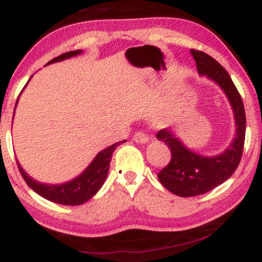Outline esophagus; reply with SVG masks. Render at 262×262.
<instances>
[{
  "label": "esophagus",
  "mask_w": 262,
  "mask_h": 262,
  "mask_svg": "<svg viewBox=\"0 0 262 262\" xmlns=\"http://www.w3.org/2000/svg\"><path fill=\"white\" fill-rule=\"evenodd\" d=\"M133 139L134 141H137V143H140V144H145L149 141L148 135L144 133V132H137V133L134 134Z\"/></svg>",
  "instance_id": "esophagus-1"
}]
</instances>
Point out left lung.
I'll return each mask as SVG.
<instances>
[{
  "mask_svg": "<svg viewBox=\"0 0 262 262\" xmlns=\"http://www.w3.org/2000/svg\"><path fill=\"white\" fill-rule=\"evenodd\" d=\"M191 54L198 73L215 81L229 98L235 116L236 135L223 154L207 158L185 148L169 129H161L156 133V138L171 150V160L158 173V179L165 188L180 197L206 193L233 175L242 160L246 129L244 103L227 70L208 54L196 49H191Z\"/></svg>",
  "mask_w": 262,
  "mask_h": 262,
  "instance_id": "left-lung-1",
  "label": "left lung"
}]
</instances>
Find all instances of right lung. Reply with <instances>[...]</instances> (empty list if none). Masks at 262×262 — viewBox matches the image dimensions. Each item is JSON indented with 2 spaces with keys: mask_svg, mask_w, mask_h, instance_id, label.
Returning <instances> with one entry per match:
<instances>
[{
  "mask_svg": "<svg viewBox=\"0 0 262 262\" xmlns=\"http://www.w3.org/2000/svg\"><path fill=\"white\" fill-rule=\"evenodd\" d=\"M80 53L81 50H73V52L64 53L61 55L54 58L53 60H50L48 64L71 58V56L77 55ZM124 141L125 140L118 141V143L108 146L107 149L102 150L96 156L95 160L91 162V165L79 177H76V179H74L70 182L62 183V185H43V183H39L27 175L25 170L20 167V165L18 162L17 166L19 169L20 175H22L25 181L27 182V185L33 191L37 192L41 197H44L45 200L52 201L54 203L64 204V206H79V204L87 202L102 187V185L106 181V177L108 175L110 162L111 159H112L113 151L116 150L117 146L121 145Z\"/></svg>",
  "mask_w": 262,
  "mask_h": 262,
  "instance_id": "add662e5",
  "label": "right lung"
}]
</instances>
